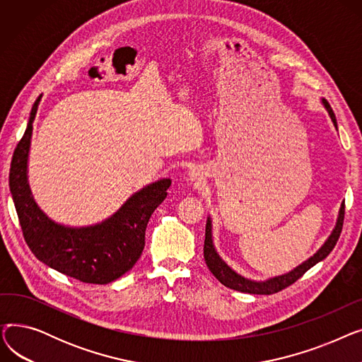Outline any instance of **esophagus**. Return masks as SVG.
Segmentation results:
<instances>
[{"label":"esophagus","mask_w":362,"mask_h":362,"mask_svg":"<svg viewBox=\"0 0 362 362\" xmlns=\"http://www.w3.org/2000/svg\"><path fill=\"white\" fill-rule=\"evenodd\" d=\"M187 180L191 183H199L202 180V175L199 173V170L197 168H192L191 171L187 173Z\"/></svg>","instance_id":"1"}]
</instances>
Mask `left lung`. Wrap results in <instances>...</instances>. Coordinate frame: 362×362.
Returning <instances> with one entry per match:
<instances>
[{
  "mask_svg": "<svg viewBox=\"0 0 362 362\" xmlns=\"http://www.w3.org/2000/svg\"><path fill=\"white\" fill-rule=\"evenodd\" d=\"M321 104L329 112V117L332 119V123L337 130V122H336V116H334L332 107L329 105V103L325 98H321ZM344 217H345V202H341L340 208H339L337 218H336V224L333 227L332 233L325 240V243L320 246L315 254H313L308 259L300 262L299 265H296L295 269H292L288 273L273 276V277H269L265 280H252L248 277H243L242 274L235 272L230 265L218 255L216 246H214V240H213V220L210 216H208L206 226H205V242H204V258L206 262V267L210 269V272L214 274V277L221 284H224V286L230 288L233 291H239L243 293H252V295L276 293L284 288L291 286V284L295 283L303 273L308 272L311 267H314L317 262L322 261L332 252V250L334 248V245L340 236L341 226H344Z\"/></svg>",
  "mask_w": 362,
  "mask_h": 362,
  "instance_id": "obj_1",
  "label": "left lung"
}]
</instances>
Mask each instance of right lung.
<instances>
[{"label": "right lung", "instance_id": "1", "mask_svg": "<svg viewBox=\"0 0 362 362\" xmlns=\"http://www.w3.org/2000/svg\"><path fill=\"white\" fill-rule=\"evenodd\" d=\"M42 95L36 98L25 135L10 167V192L25 240L48 267L83 283L107 284L132 270L145 246L149 217L165 199L171 179H160L132 194L105 220L89 226H67L49 218L36 204L28 177L33 120Z\"/></svg>", "mask_w": 362, "mask_h": 362}]
</instances>
